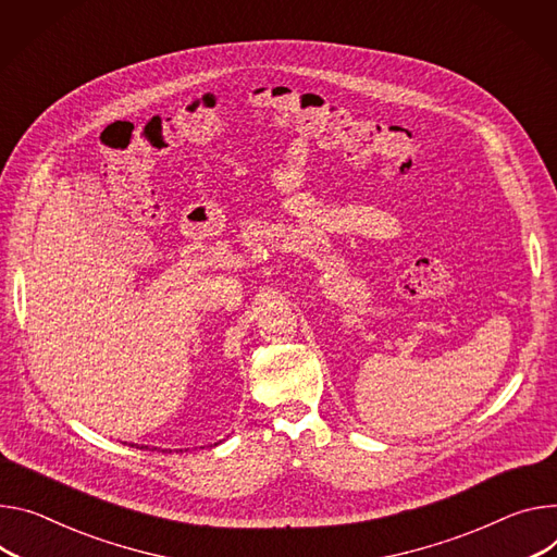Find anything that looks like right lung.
<instances>
[{
	"label": "right lung",
	"mask_w": 557,
	"mask_h": 557,
	"mask_svg": "<svg viewBox=\"0 0 557 557\" xmlns=\"http://www.w3.org/2000/svg\"><path fill=\"white\" fill-rule=\"evenodd\" d=\"M141 448H144V446H141Z\"/></svg>",
	"instance_id": "right-lung-1"
}]
</instances>
